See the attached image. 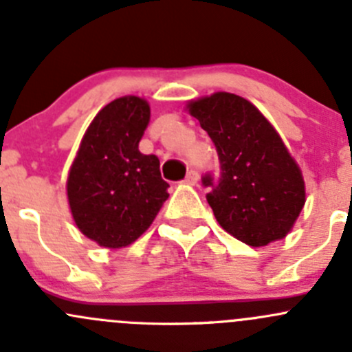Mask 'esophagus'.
<instances>
[{"label": "esophagus", "instance_id": "34e87169", "mask_svg": "<svg viewBox=\"0 0 352 352\" xmlns=\"http://www.w3.org/2000/svg\"><path fill=\"white\" fill-rule=\"evenodd\" d=\"M197 179H199V175H197L196 170H189V172H187V175H186V179H184V184L194 186V184H197Z\"/></svg>", "mask_w": 352, "mask_h": 352}]
</instances>
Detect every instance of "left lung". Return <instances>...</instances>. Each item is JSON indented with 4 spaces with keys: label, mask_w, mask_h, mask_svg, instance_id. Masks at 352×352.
I'll return each instance as SVG.
<instances>
[{
    "label": "left lung",
    "mask_w": 352,
    "mask_h": 352,
    "mask_svg": "<svg viewBox=\"0 0 352 352\" xmlns=\"http://www.w3.org/2000/svg\"><path fill=\"white\" fill-rule=\"evenodd\" d=\"M218 151L219 173L202 177L223 230L250 247L285 239L305 206L300 166L255 105L218 91L187 105Z\"/></svg>",
    "instance_id": "obj_1"
}]
</instances>
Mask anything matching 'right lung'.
<instances>
[{
    "instance_id": "add662e5",
    "label": "right lung",
    "mask_w": 352,
    "mask_h": 352,
    "mask_svg": "<svg viewBox=\"0 0 352 352\" xmlns=\"http://www.w3.org/2000/svg\"><path fill=\"white\" fill-rule=\"evenodd\" d=\"M148 122L146 100L116 98L91 120L69 168L71 214L80 232L100 247L136 242L168 199L160 160L138 148Z\"/></svg>"
}]
</instances>
